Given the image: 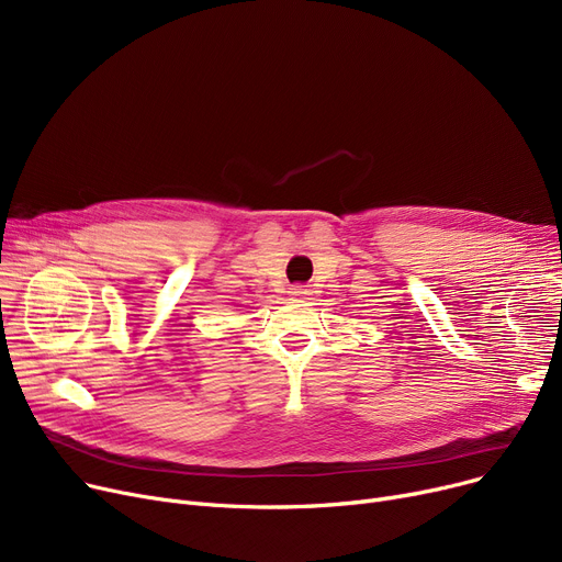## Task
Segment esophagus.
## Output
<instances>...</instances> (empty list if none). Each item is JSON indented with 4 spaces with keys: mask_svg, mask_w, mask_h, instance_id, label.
Instances as JSON below:
<instances>
[{
    "mask_svg": "<svg viewBox=\"0 0 562 562\" xmlns=\"http://www.w3.org/2000/svg\"><path fill=\"white\" fill-rule=\"evenodd\" d=\"M291 296H296V299H305L307 293H310V289L307 286H303V284H296V286H291Z\"/></svg>",
    "mask_w": 562,
    "mask_h": 562,
    "instance_id": "1",
    "label": "esophagus"
}]
</instances>
